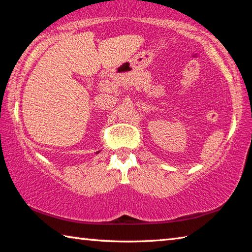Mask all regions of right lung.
<instances>
[{
	"mask_svg": "<svg viewBox=\"0 0 252 252\" xmlns=\"http://www.w3.org/2000/svg\"><path fill=\"white\" fill-rule=\"evenodd\" d=\"M99 152H100V151H99ZM99 152H96V153H99Z\"/></svg>",
	"mask_w": 252,
	"mask_h": 252,
	"instance_id": "right-lung-1",
	"label": "right lung"
}]
</instances>
